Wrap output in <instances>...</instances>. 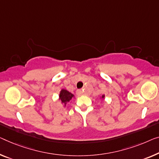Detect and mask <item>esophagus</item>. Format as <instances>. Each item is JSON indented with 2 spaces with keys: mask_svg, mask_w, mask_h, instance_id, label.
Instances as JSON below:
<instances>
[{
  "mask_svg": "<svg viewBox=\"0 0 159 159\" xmlns=\"http://www.w3.org/2000/svg\"><path fill=\"white\" fill-rule=\"evenodd\" d=\"M76 94L78 95V96H82V95H84V92H83L82 90H77L76 91Z\"/></svg>",
  "mask_w": 159,
  "mask_h": 159,
  "instance_id": "1",
  "label": "esophagus"
}]
</instances>
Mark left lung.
I'll return each instance as SVG.
<instances>
[{
  "mask_svg": "<svg viewBox=\"0 0 159 159\" xmlns=\"http://www.w3.org/2000/svg\"><path fill=\"white\" fill-rule=\"evenodd\" d=\"M104 97H105V96H104V95H102V96H101V98H104Z\"/></svg>",
  "mask_w": 159,
  "mask_h": 159,
  "instance_id": "left-lung-1",
  "label": "left lung"
}]
</instances>
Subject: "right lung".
I'll return each instance as SVG.
<instances>
[{"mask_svg": "<svg viewBox=\"0 0 159 159\" xmlns=\"http://www.w3.org/2000/svg\"><path fill=\"white\" fill-rule=\"evenodd\" d=\"M73 98H74V95L66 89L61 90L60 94H59V100L61 101V103L64 105V106H66V103L69 102Z\"/></svg>", "mask_w": 159, "mask_h": 159, "instance_id": "add662e5", "label": "right lung"}]
</instances>
